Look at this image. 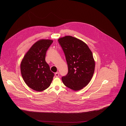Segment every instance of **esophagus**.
Wrapping results in <instances>:
<instances>
[{"label":"esophagus","instance_id":"esophagus-1","mask_svg":"<svg viewBox=\"0 0 126 126\" xmlns=\"http://www.w3.org/2000/svg\"><path fill=\"white\" fill-rule=\"evenodd\" d=\"M55 75V76H56V77H58L59 76V72H56Z\"/></svg>","mask_w":126,"mask_h":126}]
</instances>
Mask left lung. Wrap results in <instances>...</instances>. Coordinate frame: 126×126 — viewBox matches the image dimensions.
Returning a JSON list of instances; mask_svg holds the SVG:
<instances>
[{"label":"left lung","instance_id":"left-lung-1","mask_svg":"<svg viewBox=\"0 0 126 126\" xmlns=\"http://www.w3.org/2000/svg\"><path fill=\"white\" fill-rule=\"evenodd\" d=\"M58 41L65 54L68 69L62 81L72 90H81L89 83L94 73L93 53L86 44L75 37L65 36L60 38Z\"/></svg>","mask_w":126,"mask_h":126}]
</instances>
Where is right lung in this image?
Wrapping results in <instances>:
<instances>
[{"label":"right lung","instance_id":"add662e5","mask_svg":"<svg viewBox=\"0 0 126 126\" xmlns=\"http://www.w3.org/2000/svg\"><path fill=\"white\" fill-rule=\"evenodd\" d=\"M53 40L41 39L35 43L22 59L20 69L26 84L37 92L46 90L51 84L54 73L45 60L46 52Z\"/></svg>","mask_w":126,"mask_h":126}]
</instances>
